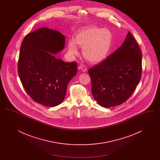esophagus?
Returning <instances> with one entry per match:
<instances>
[{
	"label": "esophagus",
	"mask_w": 160,
	"mask_h": 160,
	"mask_svg": "<svg viewBox=\"0 0 160 160\" xmlns=\"http://www.w3.org/2000/svg\"><path fill=\"white\" fill-rule=\"evenodd\" d=\"M80 69H82V72H86V70H87V68H86V67L84 65H82V64H81L80 65Z\"/></svg>",
	"instance_id": "esophagus-1"
}]
</instances>
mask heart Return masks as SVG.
<instances>
[{"mask_svg":"<svg viewBox=\"0 0 160 160\" xmlns=\"http://www.w3.org/2000/svg\"><path fill=\"white\" fill-rule=\"evenodd\" d=\"M113 40L112 32L108 29L89 26L79 31L74 40L70 39L68 44L69 53L78 54L77 45L82 47L84 58L91 63H97L104 60L109 53Z\"/></svg>","mask_w":160,"mask_h":160,"instance_id":"obj_1","label":"heart"}]
</instances>
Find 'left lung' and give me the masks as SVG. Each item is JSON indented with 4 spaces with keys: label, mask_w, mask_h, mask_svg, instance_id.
<instances>
[{
    "label": "left lung",
    "mask_w": 160,
    "mask_h": 160,
    "mask_svg": "<svg viewBox=\"0 0 160 160\" xmlns=\"http://www.w3.org/2000/svg\"><path fill=\"white\" fill-rule=\"evenodd\" d=\"M142 54L128 32L124 42L113 53L88 70L92 93L100 106H119L132 95L142 77Z\"/></svg>",
    "instance_id": "obj_1"
}]
</instances>
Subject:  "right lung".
Masks as SVG:
<instances>
[{
  "mask_svg": "<svg viewBox=\"0 0 160 160\" xmlns=\"http://www.w3.org/2000/svg\"><path fill=\"white\" fill-rule=\"evenodd\" d=\"M65 38L48 28L28 33L22 43L18 72L23 88L36 102L48 107L60 104L69 81L76 75V62H64L54 54L65 47Z\"/></svg>",
  "mask_w": 160,
  "mask_h": 160,
  "instance_id": "add662e5",
  "label": "right lung"
}]
</instances>
